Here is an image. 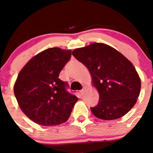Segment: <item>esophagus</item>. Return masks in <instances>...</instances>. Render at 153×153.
<instances>
[{
  "label": "esophagus",
  "mask_w": 153,
  "mask_h": 153,
  "mask_svg": "<svg viewBox=\"0 0 153 153\" xmlns=\"http://www.w3.org/2000/svg\"><path fill=\"white\" fill-rule=\"evenodd\" d=\"M85 90H85V88H83V90H81L80 91H79V93H80V94H81V95H82V96H83V95H84Z\"/></svg>",
  "instance_id": "esophagus-1"
}]
</instances>
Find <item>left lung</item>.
I'll use <instances>...</instances> for the list:
<instances>
[{
	"label": "left lung",
	"mask_w": 153,
	"mask_h": 153,
	"mask_svg": "<svg viewBox=\"0 0 153 153\" xmlns=\"http://www.w3.org/2000/svg\"><path fill=\"white\" fill-rule=\"evenodd\" d=\"M74 57L90 71L100 100L91 111L97 118L117 120L133 107L140 96L141 81L134 66L112 47L93 43L73 51Z\"/></svg>",
	"instance_id": "left-lung-1"
}]
</instances>
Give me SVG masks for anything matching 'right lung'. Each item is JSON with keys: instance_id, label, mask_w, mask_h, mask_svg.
Here are the masks:
<instances>
[{"instance_id": "add662e5", "label": "right lung", "mask_w": 153, "mask_h": 153, "mask_svg": "<svg viewBox=\"0 0 153 153\" xmlns=\"http://www.w3.org/2000/svg\"><path fill=\"white\" fill-rule=\"evenodd\" d=\"M70 57V51L49 48L30 59L19 73L14 95L24 114L39 125L65 123L77 101V97L67 90V82L59 78Z\"/></svg>"}]
</instances>
